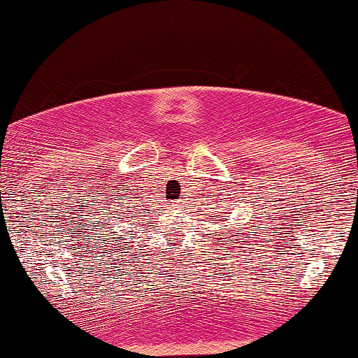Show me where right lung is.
<instances>
[{
	"mask_svg": "<svg viewBox=\"0 0 358 358\" xmlns=\"http://www.w3.org/2000/svg\"><path fill=\"white\" fill-rule=\"evenodd\" d=\"M119 213H120V211H119Z\"/></svg>",
	"mask_w": 358,
	"mask_h": 358,
	"instance_id": "obj_1",
	"label": "right lung"
}]
</instances>
